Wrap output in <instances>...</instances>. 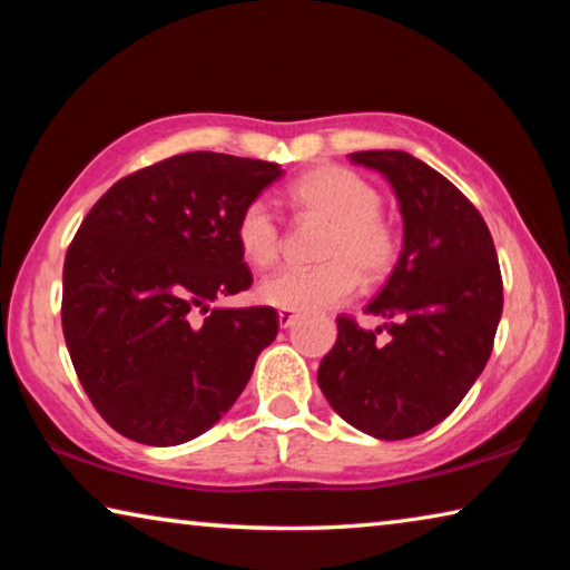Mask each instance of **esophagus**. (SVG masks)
<instances>
[{"mask_svg":"<svg viewBox=\"0 0 570 570\" xmlns=\"http://www.w3.org/2000/svg\"><path fill=\"white\" fill-rule=\"evenodd\" d=\"M296 312L294 308H278V324H282V330H286V326H292L296 322Z\"/></svg>","mask_w":570,"mask_h":570,"instance_id":"1","label":"esophagus"}]
</instances>
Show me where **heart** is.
<instances>
[{
  "instance_id": "b5f03b06",
  "label": "heart",
  "mask_w": 570,
  "mask_h": 570,
  "mask_svg": "<svg viewBox=\"0 0 570 570\" xmlns=\"http://www.w3.org/2000/svg\"><path fill=\"white\" fill-rule=\"evenodd\" d=\"M288 200L302 214L330 224L320 248L322 266L282 268L264 278L258 298L294 312H320L344 304L360 276L380 282L400 256V236L380 214L382 196L370 180L342 166L304 173L288 186ZM236 244L250 266L266 268L282 254V226L264 198H254L236 218Z\"/></svg>"
}]
</instances>
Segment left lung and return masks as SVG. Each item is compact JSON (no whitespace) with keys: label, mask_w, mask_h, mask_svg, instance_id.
<instances>
[{"label":"left lung","mask_w":570,"mask_h":570,"mask_svg":"<svg viewBox=\"0 0 570 570\" xmlns=\"http://www.w3.org/2000/svg\"><path fill=\"white\" fill-rule=\"evenodd\" d=\"M384 173L400 198L404 248L364 312L374 332L336 316V342L316 372L334 412L380 440L435 428L465 397L493 352L503 314L493 236L480 210L428 163L404 150L350 156Z\"/></svg>","instance_id":"1"}]
</instances>
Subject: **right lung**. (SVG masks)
Wrapping results in <instances>:
<instances>
[{
	"label": "right lung",
	"instance_id": "1",
	"mask_svg": "<svg viewBox=\"0 0 570 570\" xmlns=\"http://www.w3.org/2000/svg\"><path fill=\"white\" fill-rule=\"evenodd\" d=\"M278 176L276 163L180 153L120 178L82 218L62 268V332L115 432L180 445L244 392L278 312L208 304L254 284L236 218Z\"/></svg>",
	"mask_w": 570,
	"mask_h": 570
}]
</instances>
